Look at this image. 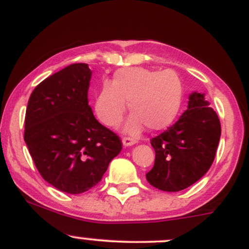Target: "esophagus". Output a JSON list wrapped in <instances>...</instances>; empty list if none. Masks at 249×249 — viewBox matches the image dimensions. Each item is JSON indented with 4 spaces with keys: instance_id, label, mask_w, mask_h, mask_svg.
<instances>
[{
    "instance_id": "esophagus-1",
    "label": "esophagus",
    "mask_w": 249,
    "mask_h": 249,
    "mask_svg": "<svg viewBox=\"0 0 249 249\" xmlns=\"http://www.w3.org/2000/svg\"><path fill=\"white\" fill-rule=\"evenodd\" d=\"M122 142L125 147H127V146H132V145L136 144L137 141L133 138H130V137H125V138H123Z\"/></svg>"
}]
</instances>
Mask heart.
<instances>
[{"label":"heart","mask_w":249,"mask_h":249,"mask_svg":"<svg viewBox=\"0 0 249 249\" xmlns=\"http://www.w3.org/2000/svg\"><path fill=\"white\" fill-rule=\"evenodd\" d=\"M182 98L184 87L174 71L124 68L116 71L111 84L105 83L101 88L95 111L103 124L113 127L122 122L128 102L132 113L124 130L136 136L145 126L151 131L170 126L181 108Z\"/></svg>","instance_id":"1"}]
</instances>
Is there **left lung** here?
I'll return each instance as SVG.
<instances>
[{"mask_svg": "<svg viewBox=\"0 0 249 249\" xmlns=\"http://www.w3.org/2000/svg\"><path fill=\"white\" fill-rule=\"evenodd\" d=\"M220 136L218 115L210 107L205 93L193 91L178 122L151 139L156 160L146 174L147 181L166 192L190 187L210 170Z\"/></svg>", "mask_w": 249, "mask_h": 249, "instance_id": "8db88e82", "label": "left lung"}]
</instances>
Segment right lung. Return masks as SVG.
<instances>
[{"mask_svg": "<svg viewBox=\"0 0 249 249\" xmlns=\"http://www.w3.org/2000/svg\"><path fill=\"white\" fill-rule=\"evenodd\" d=\"M92 71L77 63L35 88L25 112L24 142L43 179L57 190L79 194L96 186L122 142L89 107Z\"/></svg>", "mask_w": 249, "mask_h": 249, "instance_id": "add662e5", "label": "right lung"}]
</instances>
